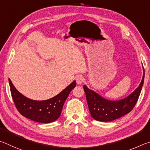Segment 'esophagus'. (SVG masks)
Here are the masks:
<instances>
[{
	"instance_id": "esophagus-1",
	"label": "esophagus",
	"mask_w": 150,
	"mask_h": 150,
	"mask_svg": "<svg viewBox=\"0 0 150 150\" xmlns=\"http://www.w3.org/2000/svg\"><path fill=\"white\" fill-rule=\"evenodd\" d=\"M76 83L78 84H81L83 82V78L82 76H78L76 78Z\"/></svg>"
}]
</instances>
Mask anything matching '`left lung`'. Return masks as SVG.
<instances>
[{"mask_svg":"<svg viewBox=\"0 0 150 150\" xmlns=\"http://www.w3.org/2000/svg\"><path fill=\"white\" fill-rule=\"evenodd\" d=\"M144 75L140 86L127 98L119 101L107 100L88 88L86 85L83 86L91 116L98 121L109 122L130 112L134 107L140 96L144 84Z\"/></svg>","mask_w":150,"mask_h":150,"instance_id":"left-lung-1","label":"left lung"}]
</instances>
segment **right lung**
<instances>
[{
	"label": "right lung",
	"mask_w": 150,
	"mask_h": 150,
	"mask_svg": "<svg viewBox=\"0 0 150 150\" xmlns=\"http://www.w3.org/2000/svg\"><path fill=\"white\" fill-rule=\"evenodd\" d=\"M8 80L12 98L18 112L29 119L41 123L52 122L60 117L66 99L76 85L74 81L54 98L35 101L23 96L15 88L10 78Z\"/></svg>",
	"instance_id": "right-lung-1"
}]
</instances>
